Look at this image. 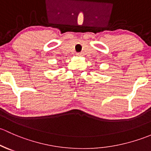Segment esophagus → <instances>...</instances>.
<instances>
[{"instance_id": "obj_1", "label": "esophagus", "mask_w": 151, "mask_h": 151, "mask_svg": "<svg viewBox=\"0 0 151 151\" xmlns=\"http://www.w3.org/2000/svg\"><path fill=\"white\" fill-rule=\"evenodd\" d=\"M77 56H78V57H81L82 54H81V53H78V54H77Z\"/></svg>"}]
</instances>
